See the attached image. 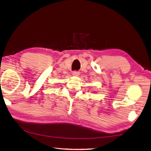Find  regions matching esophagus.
<instances>
[{
  "mask_svg": "<svg viewBox=\"0 0 151 151\" xmlns=\"http://www.w3.org/2000/svg\"><path fill=\"white\" fill-rule=\"evenodd\" d=\"M72 76H78L79 75V72H77V71H73L72 73Z\"/></svg>",
  "mask_w": 151,
  "mask_h": 151,
  "instance_id": "esophagus-1",
  "label": "esophagus"
}]
</instances>
